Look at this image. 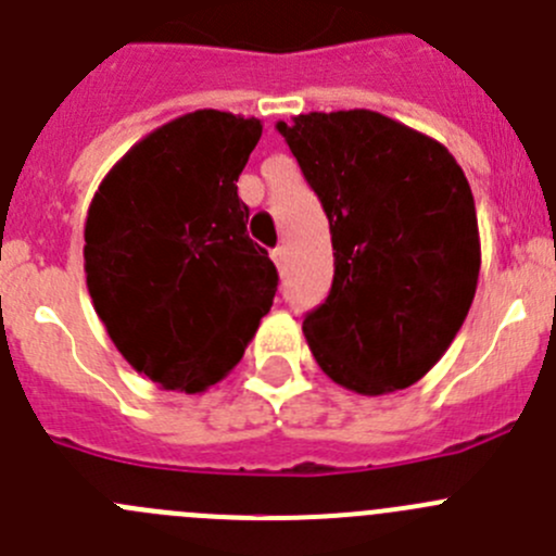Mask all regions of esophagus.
Returning a JSON list of instances; mask_svg holds the SVG:
<instances>
[{
    "label": "esophagus",
    "instance_id": "esophagus-1",
    "mask_svg": "<svg viewBox=\"0 0 556 556\" xmlns=\"http://www.w3.org/2000/svg\"><path fill=\"white\" fill-rule=\"evenodd\" d=\"M269 256H273L275 267H278V269H283V267H287V258H289V251H287V248H283V245H278V248H275V251H273V253H269Z\"/></svg>",
    "mask_w": 556,
    "mask_h": 556
}]
</instances>
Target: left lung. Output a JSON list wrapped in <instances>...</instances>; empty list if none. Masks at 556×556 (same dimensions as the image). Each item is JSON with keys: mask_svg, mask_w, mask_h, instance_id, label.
Instances as JSON below:
<instances>
[{"mask_svg": "<svg viewBox=\"0 0 556 556\" xmlns=\"http://www.w3.org/2000/svg\"><path fill=\"white\" fill-rule=\"evenodd\" d=\"M330 220L332 289L303 332L321 371L361 395L426 377L475 300L472 188L431 136L379 111H311L278 123Z\"/></svg>", "mask_w": 556, "mask_h": 556, "instance_id": "obj_1", "label": "left lung"}]
</instances>
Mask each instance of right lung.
<instances>
[{
  "instance_id": "obj_1",
  "label": "right lung",
  "mask_w": 556,
  "mask_h": 556,
  "mask_svg": "<svg viewBox=\"0 0 556 556\" xmlns=\"http://www.w3.org/2000/svg\"><path fill=\"white\" fill-rule=\"evenodd\" d=\"M258 139L256 116L190 111L130 147L92 195L84 273L94 314L161 390L220 382L273 305L278 273L237 195Z\"/></svg>"
}]
</instances>
